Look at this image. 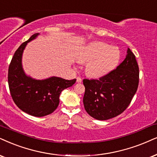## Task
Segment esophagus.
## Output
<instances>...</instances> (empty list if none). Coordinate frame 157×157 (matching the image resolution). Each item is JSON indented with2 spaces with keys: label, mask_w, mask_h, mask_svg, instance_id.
<instances>
[{
  "label": "esophagus",
  "mask_w": 157,
  "mask_h": 157,
  "mask_svg": "<svg viewBox=\"0 0 157 157\" xmlns=\"http://www.w3.org/2000/svg\"><path fill=\"white\" fill-rule=\"evenodd\" d=\"M82 82V78L80 77H77V82Z\"/></svg>",
  "instance_id": "obj_1"
}]
</instances>
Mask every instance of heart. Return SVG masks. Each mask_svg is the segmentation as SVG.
Wrapping results in <instances>:
<instances>
[{
	"label": "heart",
	"mask_w": 157,
	"mask_h": 157,
	"mask_svg": "<svg viewBox=\"0 0 157 157\" xmlns=\"http://www.w3.org/2000/svg\"><path fill=\"white\" fill-rule=\"evenodd\" d=\"M121 53L118 48L103 42L90 43L84 47L79 56V60L88 63L85 73L93 78L108 75L117 67Z\"/></svg>",
	"instance_id": "1"
}]
</instances>
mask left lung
<instances>
[{"mask_svg":"<svg viewBox=\"0 0 157 157\" xmlns=\"http://www.w3.org/2000/svg\"><path fill=\"white\" fill-rule=\"evenodd\" d=\"M139 82V68L133 53L117 69L98 80H83L85 109L92 117L106 120L122 114L131 102Z\"/></svg>","mask_w":157,"mask_h":157,"instance_id":"8db88e82","label":"left lung"}]
</instances>
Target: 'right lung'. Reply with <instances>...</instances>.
Here are the masks:
<instances>
[{
	"mask_svg": "<svg viewBox=\"0 0 157 157\" xmlns=\"http://www.w3.org/2000/svg\"><path fill=\"white\" fill-rule=\"evenodd\" d=\"M35 33L18 48L9 67L8 82L11 96L21 111L35 117H44L56 109L61 91L72 86L76 79L67 80L59 77L35 80L24 72L21 63L26 45L36 38Z\"/></svg>",
	"mask_w": 157,
	"mask_h": 157,
	"instance_id": "right-lung-1",
	"label": "right lung"
}]
</instances>
